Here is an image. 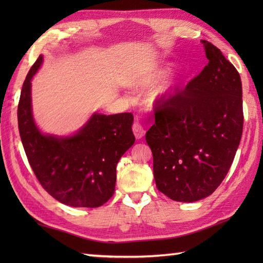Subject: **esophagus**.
<instances>
[{
  "mask_svg": "<svg viewBox=\"0 0 263 263\" xmlns=\"http://www.w3.org/2000/svg\"><path fill=\"white\" fill-rule=\"evenodd\" d=\"M132 131L133 133H135V136L137 139H141L144 137V135H146V130H144L143 125L141 124L140 121H135V123H133L132 125Z\"/></svg>",
  "mask_w": 263,
  "mask_h": 263,
  "instance_id": "obj_1",
  "label": "esophagus"
}]
</instances>
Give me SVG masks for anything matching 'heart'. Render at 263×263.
I'll use <instances>...</instances> for the list:
<instances>
[{"label":"heart","mask_w":263,"mask_h":263,"mask_svg":"<svg viewBox=\"0 0 263 263\" xmlns=\"http://www.w3.org/2000/svg\"><path fill=\"white\" fill-rule=\"evenodd\" d=\"M172 70L170 64H163V65H158L157 68H155L153 71H150L149 73L143 78L142 81L140 82V87L141 88H149L153 87L156 83L159 82L160 80H163L164 78L170 73ZM181 79L180 78H174L171 81H168L166 85L161 88L160 92L161 93H172L174 92L175 89L180 86Z\"/></svg>","instance_id":"obj_1"}]
</instances>
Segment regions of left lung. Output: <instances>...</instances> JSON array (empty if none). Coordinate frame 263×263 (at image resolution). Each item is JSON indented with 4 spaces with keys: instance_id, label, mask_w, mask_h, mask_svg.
<instances>
[{
    "instance_id": "1",
    "label": "left lung",
    "mask_w": 263,
    "mask_h": 263,
    "mask_svg": "<svg viewBox=\"0 0 263 263\" xmlns=\"http://www.w3.org/2000/svg\"><path fill=\"white\" fill-rule=\"evenodd\" d=\"M203 44V70L184 89L156 100L146 133L156 186L174 201L193 202L220 185L243 132L241 77L219 48Z\"/></svg>"
}]
</instances>
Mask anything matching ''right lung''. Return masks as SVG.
<instances>
[{
  "mask_svg": "<svg viewBox=\"0 0 263 263\" xmlns=\"http://www.w3.org/2000/svg\"><path fill=\"white\" fill-rule=\"evenodd\" d=\"M41 55L28 72L18 105L19 133L28 161L41 185L61 203L97 208L113 197L116 165L136 138L133 114H93L74 136H44L31 113V79Z\"/></svg>",
  "mask_w": 263,
  "mask_h": 263,
  "instance_id": "1",
  "label": "right lung"
}]
</instances>
